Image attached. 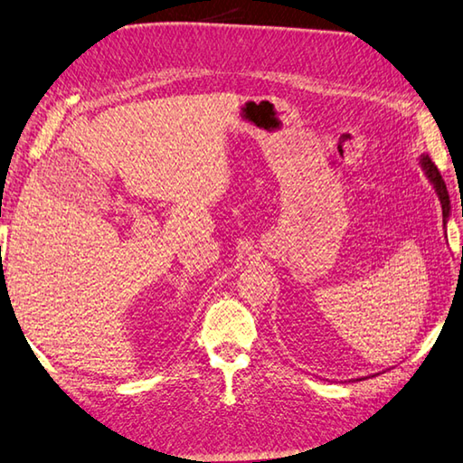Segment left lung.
<instances>
[{
    "instance_id": "left-lung-1",
    "label": "left lung",
    "mask_w": 463,
    "mask_h": 463,
    "mask_svg": "<svg viewBox=\"0 0 463 463\" xmlns=\"http://www.w3.org/2000/svg\"><path fill=\"white\" fill-rule=\"evenodd\" d=\"M419 164H421L423 172L427 175V180L433 184V188L437 192V196H439V203H441V213H443V229L448 226L449 221V210H451V203H449V194H448V188H445V182L441 178L439 170H437V165L431 162L430 156H421L419 157Z\"/></svg>"
}]
</instances>
